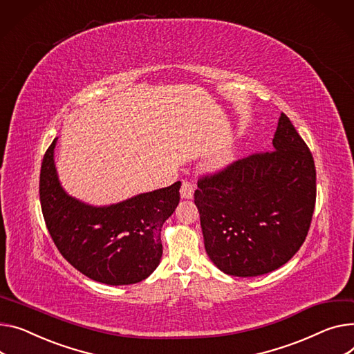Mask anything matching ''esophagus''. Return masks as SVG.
Segmentation results:
<instances>
[{
    "instance_id": "obj_1",
    "label": "esophagus",
    "mask_w": 354,
    "mask_h": 354,
    "mask_svg": "<svg viewBox=\"0 0 354 354\" xmlns=\"http://www.w3.org/2000/svg\"><path fill=\"white\" fill-rule=\"evenodd\" d=\"M194 191H195V185L189 180H183L182 186H180V196L183 199H191L194 196Z\"/></svg>"
}]
</instances>
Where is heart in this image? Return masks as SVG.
<instances>
[{"label": "heart", "mask_w": 354, "mask_h": 354, "mask_svg": "<svg viewBox=\"0 0 354 354\" xmlns=\"http://www.w3.org/2000/svg\"><path fill=\"white\" fill-rule=\"evenodd\" d=\"M230 160H232V153H230V151H223V152L218 153L214 159L210 160V165H212V168H222V167H225V165H226L227 162H230Z\"/></svg>", "instance_id": "heart-1"}]
</instances>
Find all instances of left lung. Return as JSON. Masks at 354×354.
Here are the masks:
<instances>
[{
    "instance_id": "1",
    "label": "left lung",
    "mask_w": 354,
    "mask_h": 354,
    "mask_svg": "<svg viewBox=\"0 0 354 354\" xmlns=\"http://www.w3.org/2000/svg\"><path fill=\"white\" fill-rule=\"evenodd\" d=\"M315 203V160L285 113L272 151L202 175L195 191L207 256L223 273L239 277L289 262L308 236Z\"/></svg>"
}]
</instances>
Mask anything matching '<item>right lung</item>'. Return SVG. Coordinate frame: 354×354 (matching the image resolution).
Returning a JSON list of instances; mask_svg holds the SVG:
<instances>
[{"mask_svg":"<svg viewBox=\"0 0 354 354\" xmlns=\"http://www.w3.org/2000/svg\"><path fill=\"white\" fill-rule=\"evenodd\" d=\"M57 139L42 159L39 201L59 253L82 274L101 283L142 281L160 262V230L179 203L180 182L111 206L86 205L66 195L58 180Z\"/></svg>","mask_w":354,"mask_h":354,"instance_id":"obj_1","label":"right lung"}]
</instances>
